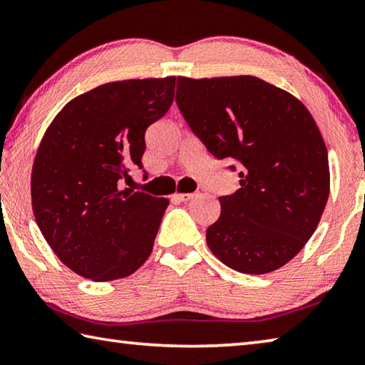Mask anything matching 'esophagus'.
Returning <instances> with one entry per match:
<instances>
[{
    "label": "esophagus",
    "mask_w": 365,
    "mask_h": 365,
    "mask_svg": "<svg viewBox=\"0 0 365 365\" xmlns=\"http://www.w3.org/2000/svg\"><path fill=\"white\" fill-rule=\"evenodd\" d=\"M196 196V193H175V197L178 201H190V200H193V197Z\"/></svg>",
    "instance_id": "obj_1"
}]
</instances>
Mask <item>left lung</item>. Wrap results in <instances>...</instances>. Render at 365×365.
<instances>
[{
  "mask_svg": "<svg viewBox=\"0 0 365 365\" xmlns=\"http://www.w3.org/2000/svg\"><path fill=\"white\" fill-rule=\"evenodd\" d=\"M177 106L240 188L220 196L206 230L214 256L242 274H267L298 255L329 200V154L312 115L294 96L251 76L177 78Z\"/></svg>",
  "mask_w": 365,
  "mask_h": 365,
  "instance_id": "8db88e82",
  "label": "left lung"
}]
</instances>
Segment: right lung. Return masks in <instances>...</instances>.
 <instances>
[{
    "instance_id": "obj_1",
    "label": "right lung",
    "mask_w": 365,
    "mask_h": 365,
    "mask_svg": "<svg viewBox=\"0 0 365 365\" xmlns=\"http://www.w3.org/2000/svg\"><path fill=\"white\" fill-rule=\"evenodd\" d=\"M174 90L175 77L96 86L67 103L41 140L35 220L63 264L85 279H123L151 255L169 201L119 187L133 165L143 169L145 132L168 113Z\"/></svg>"
}]
</instances>
